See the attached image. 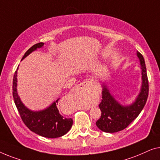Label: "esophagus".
Instances as JSON below:
<instances>
[{
	"label": "esophagus",
	"instance_id": "obj_1",
	"mask_svg": "<svg viewBox=\"0 0 160 160\" xmlns=\"http://www.w3.org/2000/svg\"><path fill=\"white\" fill-rule=\"evenodd\" d=\"M91 85V82H89V81H85V82H83L82 83H80V84L78 85V87L80 88H87L88 87L90 86Z\"/></svg>",
	"mask_w": 160,
	"mask_h": 160
}]
</instances>
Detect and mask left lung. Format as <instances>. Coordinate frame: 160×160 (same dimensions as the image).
<instances>
[{"label":"left lung","instance_id":"8db88e82","mask_svg":"<svg viewBox=\"0 0 160 160\" xmlns=\"http://www.w3.org/2000/svg\"><path fill=\"white\" fill-rule=\"evenodd\" d=\"M136 54L141 65V85L140 91L131 103H120L112 94L107 81H99L102 87V101L99 104L102 115L96 125L103 132H116L125 129L139 115L147 102L148 82L145 61L138 51Z\"/></svg>","mask_w":160,"mask_h":160}]
</instances>
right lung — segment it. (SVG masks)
Masks as SVG:
<instances>
[{"instance_id":"right-lung-1","label":"right lung","mask_w":160,"mask_h":160,"mask_svg":"<svg viewBox=\"0 0 160 160\" xmlns=\"http://www.w3.org/2000/svg\"><path fill=\"white\" fill-rule=\"evenodd\" d=\"M43 45V42H39L32 46L24 53L22 60L25 58L38 48H42ZM18 69H19V67L13 75V97L22 121L31 131L42 137L55 138L64 136L71 129L73 121L72 118H66L60 114L57 106L59 98L43 109L33 111L28 109L22 102L18 94Z\"/></svg>"}]
</instances>
